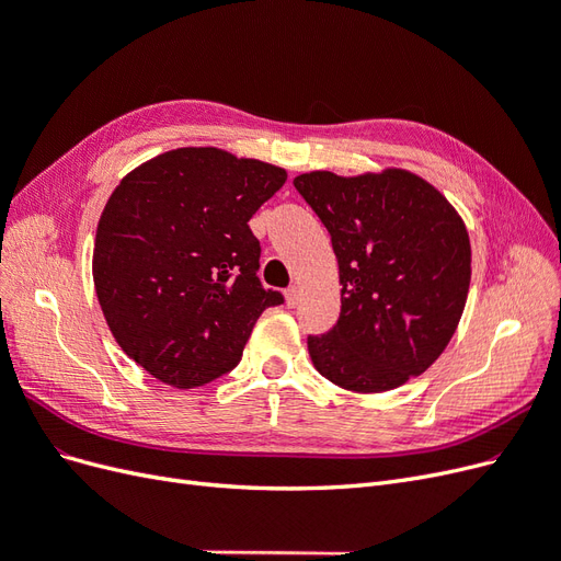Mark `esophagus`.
<instances>
[{
  "label": "esophagus",
  "mask_w": 561,
  "mask_h": 561,
  "mask_svg": "<svg viewBox=\"0 0 561 561\" xmlns=\"http://www.w3.org/2000/svg\"><path fill=\"white\" fill-rule=\"evenodd\" d=\"M285 297H287V307H297V304H299V287L297 285H290V287H287V290H285Z\"/></svg>",
  "instance_id": "34e87169"
}]
</instances>
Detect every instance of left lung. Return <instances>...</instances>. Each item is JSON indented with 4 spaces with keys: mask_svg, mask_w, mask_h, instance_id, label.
<instances>
[{
    "mask_svg": "<svg viewBox=\"0 0 561 561\" xmlns=\"http://www.w3.org/2000/svg\"><path fill=\"white\" fill-rule=\"evenodd\" d=\"M339 262L342 313L309 334L316 369L339 388L381 393L426 371L461 320L470 285L463 219L407 171L295 178Z\"/></svg>",
    "mask_w": 561,
    "mask_h": 561,
    "instance_id": "8db88e82",
    "label": "left lung"
}]
</instances>
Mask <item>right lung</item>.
<instances>
[{
  "mask_svg": "<svg viewBox=\"0 0 561 561\" xmlns=\"http://www.w3.org/2000/svg\"><path fill=\"white\" fill-rule=\"evenodd\" d=\"M285 180L271 163L182 147L118 182L98 222L93 280L116 344L151 377L196 388L227 375L262 311L285 301L264 290L248 225Z\"/></svg>",
  "mask_w": 561,
  "mask_h": 561,
  "instance_id": "obj_1",
  "label": "right lung"
}]
</instances>
